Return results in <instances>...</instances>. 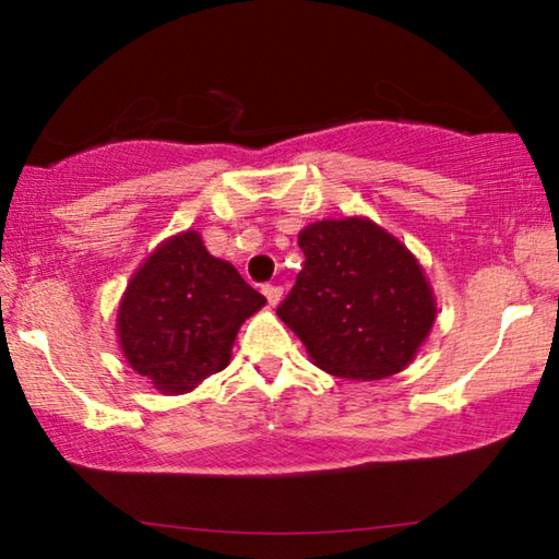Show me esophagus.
<instances>
[{"mask_svg": "<svg viewBox=\"0 0 559 559\" xmlns=\"http://www.w3.org/2000/svg\"><path fill=\"white\" fill-rule=\"evenodd\" d=\"M262 293H264V297H266V302H270L272 308H274V305H277V302L282 300V293H285V289H282L280 285H264Z\"/></svg>", "mask_w": 559, "mask_h": 559, "instance_id": "34e87169", "label": "esophagus"}]
</instances>
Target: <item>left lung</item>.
Listing matches in <instances>:
<instances>
[{"label": "left lung", "mask_w": 559, "mask_h": 559, "mask_svg": "<svg viewBox=\"0 0 559 559\" xmlns=\"http://www.w3.org/2000/svg\"><path fill=\"white\" fill-rule=\"evenodd\" d=\"M297 243L305 264L277 316L312 364L358 381L402 371L438 316L415 254L361 216L316 221Z\"/></svg>", "instance_id": "obj_1"}]
</instances>
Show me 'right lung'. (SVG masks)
<instances>
[{
    "label": "right lung",
    "instance_id": "1",
    "mask_svg": "<svg viewBox=\"0 0 559 559\" xmlns=\"http://www.w3.org/2000/svg\"><path fill=\"white\" fill-rule=\"evenodd\" d=\"M234 264L209 254L198 231L152 251L119 302L117 335L129 366L163 394H186L231 361L241 323L264 308Z\"/></svg>",
    "mask_w": 559,
    "mask_h": 559
}]
</instances>
